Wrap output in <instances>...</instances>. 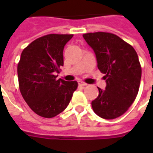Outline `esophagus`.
I'll use <instances>...</instances> for the list:
<instances>
[{
  "instance_id": "esophagus-1",
  "label": "esophagus",
  "mask_w": 153,
  "mask_h": 153,
  "mask_svg": "<svg viewBox=\"0 0 153 153\" xmlns=\"http://www.w3.org/2000/svg\"><path fill=\"white\" fill-rule=\"evenodd\" d=\"M79 86H86L87 85V83H84V82H82V81H79Z\"/></svg>"
}]
</instances>
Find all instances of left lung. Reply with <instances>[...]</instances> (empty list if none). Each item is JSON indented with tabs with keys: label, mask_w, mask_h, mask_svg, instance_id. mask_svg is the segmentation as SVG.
I'll list each match as a JSON object with an SVG mask.
<instances>
[{
	"label": "left lung",
	"mask_w": 153,
	"mask_h": 153,
	"mask_svg": "<svg viewBox=\"0 0 153 153\" xmlns=\"http://www.w3.org/2000/svg\"><path fill=\"white\" fill-rule=\"evenodd\" d=\"M96 54L97 67L105 74L106 90L92 102L97 115L112 120L125 113L138 95L142 75L138 54L131 45L111 33L97 32L83 35Z\"/></svg>",
	"instance_id": "1"
}]
</instances>
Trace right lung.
<instances>
[{
	"mask_svg": "<svg viewBox=\"0 0 153 153\" xmlns=\"http://www.w3.org/2000/svg\"><path fill=\"white\" fill-rule=\"evenodd\" d=\"M73 34H47L23 50L18 63L19 87L28 106L37 115L52 118L69 105L77 81L57 79L63 66V50Z\"/></svg>",
	"mask_w": 153,
	"mask_h": 153,
	"instance_id": "right-lung-1",
	"label": "right lung"
}]
</instances>
